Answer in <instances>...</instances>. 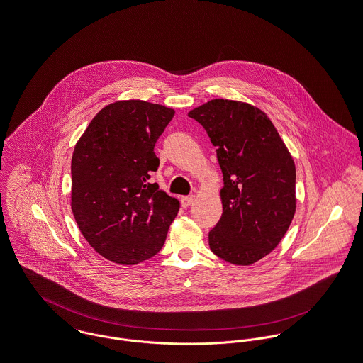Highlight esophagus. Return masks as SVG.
I'll return each mask as SVG.
<instances>
[{"instance_id":"1","label":"esophagus","mask_w":363,"mask_h":363,"mask_svg":"<svg viewBox=\"0 0 363 363\" xmlns=\"http://www.w3.org/2000/svg\"><path fill=\"white\" fill-rule=\"evenodd\" d=\"M195 196H184L182 199H181V203H182V207H189V206H192L194 204V201H195Z\"/></svg>"}]
</instances>
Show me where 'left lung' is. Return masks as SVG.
Segmentation results:
<instances>
[{
  "label": "left lung",
  "instance_id": "8db88e82",
  "mask_svg": "<svg viewBox=\"0 0 363 363\" xmlns=\"http://www.w3.org/2000/svg\"><path fill=\"white\" fill-rule=\"evenodd\" d=\"M217 147L223 171V216L208 232L211 251L251 265L279 245L296 213V166L261 109L213 99L188 113Z\"/></svg>",
  "mask_w": 363,
  "mask_h": 363
}]
</instances>
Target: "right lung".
I'll return each mask as SVG.
<instances>
[{
	"instance_id": "right-lung-1",
	"label": "right lung",
	"mask_w": 363,
	"mask_h": 363,
	"mask_svg": "<svg viewBox=\"0 0 363 363\" xmlns=\"http://www.w3.org/2000/svg\"><path fill=\"white\" fill-rule=\"evenodd\" d=\"M174 109L140 99L98 113L72 157V211L85 240L106 259L135 265L163 247L179 201L150 184L155 143Z\"/></svg>"
}]
</instances>
